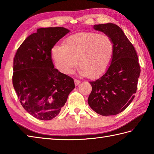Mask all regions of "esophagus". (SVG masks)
Returning <instances> with one entry per match:
<instances>
[{
    "mask_svg": "<svg viewBox=\"0 0 154 154\" xmlns=\"http://www.w3.org/2000/svg\"><path fill=\"white\" fill-rule=\"evenodd\" d=\"M74 82H75V86H77L78 85L81 83V81L79 80H77V79H74Z\"/></svg>",
    "mask_w": 154,
    "mask_h": 154,
    "instance_id": "34e87169",
    "label": "esophagus"
}]
</instances>
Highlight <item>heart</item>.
<instances>
[{"label": "heart", "mask_w": 154, "mask_h": 154, "mask_svg": "<svg viewBox=\"0 0 154 154\" xmlns=\"http://www.w3.org/2000/svg\"><path fill=\"white\" fill-rule=\"evenodd\" d=\"M115 45L110 36L96 32H79L67 37L63 45H54L51 55L55 67L65 75L70 74L78 65L79 73L97 79L109 69L113 60Z\"/></svg>", "instance_id": "1"}]
</instances>
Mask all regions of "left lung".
Returning a JSON list of instances; mask_svg holds the SVG:
<instances>
[{
  "mask_svg": "<svg viewBox=\"0 0 154 154\" xmlns=\"http://www.w3.org/2000/svg\"><path fill=\"white\" fill-rule=\"evenodd\" d=\"M114 41L115 52L109 66L99 79L90 81L92 91L88 104L102 116L116 115L132 103L140 74L138 55L124 32L112 23L94 25Z\"/></svg>",
  "mask_w": 154,
  "mask_h": 154,
  "instance_id": "left-lung-1",
  "label": "left lung"
}]
</instances>
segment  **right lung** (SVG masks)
<instances>
[{
    "label": "right lung",
    "mask_w": 154,
    "mask_h": 154,
    "mask_svg": "<svg viewBox=\"0 0 154 154\" xmlns=\"http://www.w3.org/2000/svg\"><path fill=\"white\" fill-rule=\"evenodd\" d=\"M69 32L63 27L41 28L26 38L13 60L12 83L22 106L42 120L57 116L73 90V79L54 68L51 49Z\"/></svg>",
    "instance_id": "1"
}]
</instances>
